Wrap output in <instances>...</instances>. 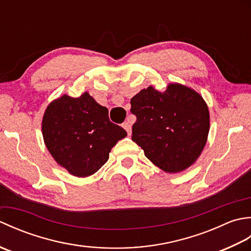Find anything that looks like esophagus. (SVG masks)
I'll use <instances>...</instances> for the list:
<instances>
[{"label":"esophagus","mask_w":251,"mask_h":251,"mask_svg":"<svg viewBox=\"0 0 251 251\" xmlns=\"http://www.w3.org/2000/svg\"><path fill=\"white\" fill-rule=\"evenodd\" d=\"M123 128H124L127 131V134H128V136H130V134H131V125H130L129 122L123 123Z\"/></svg>","instance_id":"34e87169"}]
</instances>
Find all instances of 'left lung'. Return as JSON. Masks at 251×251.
Segmentation results:
<instances>
[{"label": "left lung", "mask_w": 251, "mask_h": 251, "mask_svg": "<svg viewBox=\"0 0 251 251\" xmlns=\"http://www.w3.org/2000/svg\"><path fill=\"white\" fill-rule=\"evenodd\" d=\"M132 141L168 174L184 172L200 157L210 128L206 101L193 88L169 83L165 92L143 88L130 100Z\"/></svg>", "instance_id": "1"}]
</instances>
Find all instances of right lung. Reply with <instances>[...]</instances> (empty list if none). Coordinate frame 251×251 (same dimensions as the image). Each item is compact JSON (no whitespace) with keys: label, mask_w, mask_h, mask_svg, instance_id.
Returning <instances> with one entry per match:
<instances>
[{"label":"right lung","mask_w":251,"mask_h":251,"mask_svg":"<svg viewBox=\"0 0 251 251\" xmlns=\"http://www.w3.org/2000/svg\"><path fill=\"white\" fill-rule=\"evenodd\" d=\"M42 134L56 163L78 178L98 172L111 149L127 136L87 92L77 98L62 95L52 100L44 112Z\"/></svg>","instance_id":"1"}]
</instances>
